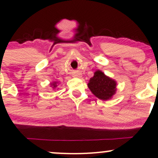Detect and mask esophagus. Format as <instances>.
Returning a JSON list of instances; mask_svg holds the SVG:
<instances>
[{"label":"esophagus","instance_id":"esophagus-1","mask_svg":"<svg viewBox=\"0 0 158 158\" xmlns=\"http://www.w3.org/2000/svg\"><path fill=\"white\" fill-rule=\"evenodd\" d=\"M81 75L80 74H77V75H76V77H80Z\"/></svg>","mask_w":158,"mask_h":158}]
</instances>
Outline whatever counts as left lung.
<instances>
[{"mask_svg":"<svg viewBox=\"0 0 158 158\" xmlns=\"http://www.w3.org/2000/svg\"><path fill=\"white\" fill-rule=\"evenodd\" d=\"M116 81L106 77L100 70L94 73V76L90 78L88 88L96 97L103 100L110 99L116 92Z\"/></svg>","mask_w":158,"mask_h":158,"instance_id":"1","label":"left lung"}]
</instances>
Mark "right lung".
I'll return each instance as SVG.
<instances>
[{"mask_svg": "<svg viewBox=\"0 0 158 158\" xmlns=\"http://www.w3.org/2000/svg\"><path fill=\"white\" fill-rule=\"evenodd\" d=\"M56 82H53V83H52V84H51V85H52V86H53V88H56Z\"/></svg>", "mask_w": 158, "mask_h": 158, "instance_id": "1", "label": "right lung"}]
</instances>
